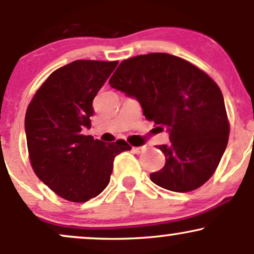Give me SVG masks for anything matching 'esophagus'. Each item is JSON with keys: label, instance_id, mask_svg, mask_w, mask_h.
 Returning a JSON list of instances; mask_svg holds the SVG:
<instances>
[{"label": "esophagus", "instance_id": "obj_1", "mask_svg": "<svg viewBox=\"0 0 254 254\" xmlns=\"http://www.w3.org/2000/svg\"><path fill=\"white\" fill-rule=\"evenodd\" d=\"M145 150V147H132V151L135 154H141Z\"/></svg>", "mask_w": 254, "mask_h": 254}]
</instances>
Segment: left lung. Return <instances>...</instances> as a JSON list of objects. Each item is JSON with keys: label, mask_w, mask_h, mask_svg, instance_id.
Wrapping results in <instances>:
<instances>
[{"label": "left lung", "mask_w": 254, "mask_h": 254, "mask_svg": "<svg viewBox=\"0 0 254 254\" xmlns=\"http://www.w3.org/2000/svg\"><path fill=\"white\" fill-rule=\"evenodd\" d=\"M112 88L138 100L145 119L170 132L164 168L150 174L160 188L190 192L216 171L226 150L229 122L220 87L196 65L170 54L139 55L119 64Z\"/></svg>", "instance_id": "obj_1"}]
</instances>
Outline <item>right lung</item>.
<instances>
[{
	"label": "right lung",
	"instance_id": "1",
	"mask_svg": "<svg viewBox=\"0 0 254 254\" xmlns=\"http://www.w3.org/2000/svg\"><path fill=\"white\" fill-rule=\"evenodd\" d=\"M118 62L78 60L55 70L32 98L25 117L34 173L55 193L75 203L104 191L115 157L131 147L81 133L90 127L93 99Z\"/></svg>",
	"mask_w": 254,
	"mask_h": 254
}]
</instances>
